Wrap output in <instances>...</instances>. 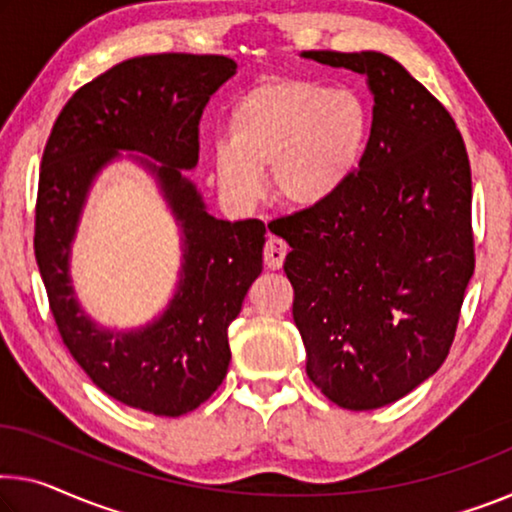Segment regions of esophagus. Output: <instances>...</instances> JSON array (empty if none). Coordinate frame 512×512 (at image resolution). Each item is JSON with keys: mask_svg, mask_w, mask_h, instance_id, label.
Masks as SVG:
<instances>
[{"mask_svg": "<svg viewBox=\"0 0 512 512\" xmlns=\"http://www.w3.org/2000/svg\"><path fill=\"white\" fill-rule=\"evenodd\" d=\"M286 254H288L286 242L279 240V238H267L265 249H263L267 270H279L283 261H286Z\"/></svg>", "mask_w": 512, "mask_h": 512, "instance_id": "obj_1", "label": "esophagus"}]
</instances>
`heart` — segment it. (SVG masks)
Returning <instances> with one entry per match:
<instances>
[{
  "label": "heart",
  "instance_id": "1",
  "mask_svg": "<svg viewBox=\"0 0 512 512\" xmlns=\"http://www.w3.org/2000/svg\"><path fill=\"white\" fill-rule=\"evenodd\" d=\"M371 112L355 91L295 77L249 89L229 114V141L212 153L219 190L251 206L270 171L272 192L295 208H318L350 183L364 160Z\"/></svg>",
  "mask_w": 512,
  "mask_h": 512
}]
</instances>
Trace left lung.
<instances>
[{
    "label": "left lung",
    "instance_id": "8db88e82",
    "mask_svg": "<svg viewBox=\"0 0 512 512\" xmlns=\"http://www.w3.org/2000/svg\"><path fill=\"white\" fill-rule=\"evenodd\" d=\"M304 59L366 77L371 137L332 201L270 224L306 375L345 410L396 403L444 364L474 274L471 171L458 128L396 59L309 50Z\"/></svg>",
    "mask_w": 512,
    "mask_h": 512
}]
</instances>
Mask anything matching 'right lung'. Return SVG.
I'll return each mask as SVG.
<instances>
[{
  "instance_id": "1",
  "label": "right lung",
  "mask_w": 512,
  "mask_h": 512,
  "mask_svg": "<svg viewBox=\"0 0 512 512\" xmlns=\"http://www.w3.org/2000/svg\"><path fill=\"white\" fill-rule=\"evenodd\" d=\"M217 54H148L84 84L47 139L36 203V263L70 355L119 403L180 416L215 393L229 371V325L263 270L265 224L212 217L185 176L199 162V121L212 93L235 75ZM132 159L151 175L181 231L175 295L135 330L102 328L69 277V256L92 183Z\"/></svg>"
}]
</instances>
